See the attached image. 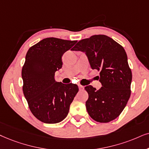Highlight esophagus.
I'll return each instance as SVG.
<instances>
[{
	"label": "esophagus",
	"mask_w": 149,
	"mask_h": 149,
	"mask_svg": "<svg viewBox=\"0 0 149 149\" xmlns=\"http://www.w3.org/2000/svg\"><path fill=\"white\" fill-rule=\"evenodd\" d=\"M78 87H79V89H80V90H83L84 88V86L80 85V84H78Z\"/></svg>",
	"instance_id": "obj_1"
}]
</instances>
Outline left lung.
<instances>
[{"label":"left lung","mask_w":149,"mask_h":149,"mask_svg":"<svg viewBox=\"0 0 149 149\" xmlns=\"http://www.w3.org/2000/svg\"><path fill=\"white\" fill-rule=\"evenodd\" d=\"M72 51L84 52L92 69L100 71L102 87H84L88 98L86 108L95 121L107 123L120 116L131 95L132 73L125 49L105 35L92 36L81 40Z\"/></svg>","instance_id":"1"}]
</instances>
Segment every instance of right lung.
I'll return each mask as SVG.
<instances>
[{"label": "right lung", "instance_id": "obj_1", "mask_svg": "<svg viewBox=\"0 0 149 149\" xmlns=\"http://www.w3.org/2000/svg\"><path fill=\"white\" fill-rule=\"evenodd\" d=\"M77 42L47 38L29 49L22 69L23 93L33 116L47 124L63 121L78 92L75 84L55 80L56 71L63 67L62 57Z\"/></svg>", "mask_w": 149, "mask_h": 149}]
</instances>
